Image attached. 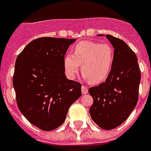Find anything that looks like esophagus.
Segmentation results:
<instances>
[{
    "instance_id": "esophagus-1",
    "label": "esophagus",
    "mask_w": 151,
    "mask_h": 151,
    "mask_svg": "<svg viewBox=\"0 0 151 151\" xmlns=\"http://www.w3.org/2000/svg\"><path fill=\"white\" fill-rule=\"evenodd\" d=\"M88 92V88L86 87V86H85V85H82V93L83 94H86Z\"/></svg>"
}]
</instances>
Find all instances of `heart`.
Wrapping results in <instances>:
<instances>
[{
  "mask_svg": "<svg viewBox=\"0 0 151 151\" xmlns=\"http://www.w3.org/2000/svg\"><path fill=\"white\" fill-rule=\"evenodd\" d=\"M114 62V49L108 43L82 41L75 45L72 54L64 57L68 76L73 78L81 71L92 84H99L108 78Z\"/></svg>",
  "mask_w": 151,
  "mask_h": 151,
  "instance_id": "heart-1",
  "label": "heart"
}]
</instances>
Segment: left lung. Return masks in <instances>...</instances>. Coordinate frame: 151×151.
I'll return each mask as SVG.
<instances>
[{
	"label": "left lung",
	"instance_id": "1",
	"mask_svg": "<svg viewBox=\"0 0 151 151\" xmlns=\"http://www.w3.org/2000/svg\"><path fill=\"white\" fill-rule=\"evenodd\" d=\"M106 37L114 48V62L106 81L88 89L94 100L89 113L100 128L110 130L123 123L135 107L141 72L138 58L127 44L110 35Z\"/></svg>",
	"mask_w": 151,
	"mask_h": 151
}]
</instances>
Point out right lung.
Segmentation results:
<instances>
[{
    "mask_svg": "<svg viewBox=\"0 0 151 151\" xmlns=\"http://www.w3.org/2000/svg\"><path fill=\"white\" fill-rule=\"evenodd\" d=\"M75 41L37 38L17 58L13 85L17 106L22 115L41 130L60 126L69 108L82 95V85L65 76L64 57Z\"/></svg>",
    "mask_w": 151,
    "mask_h": 151,
    "instance_id": "1",
    "label": "right lung"
}]
</instances>
